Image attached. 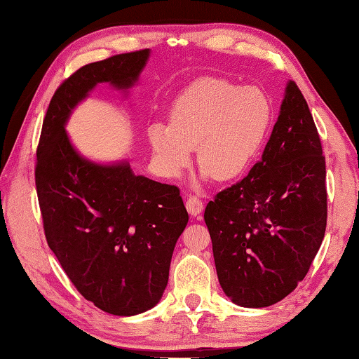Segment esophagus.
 Instances as JSON below:
<instances>
[{"mask_svg":"<svg viewBox=\"0 0 359 359\" xmlns=\"http://www.w3.org/2000/svg\"><path fill=\"white\" fill-rule=\"evenodd\" d=\"M187 210L191 216H199L203 210V202L199 196L189 194L187 199Z\"/></svg>","mask_w":359,"mask_h":359,"instance_id":"1","label":"esophagus"}]
</instances>
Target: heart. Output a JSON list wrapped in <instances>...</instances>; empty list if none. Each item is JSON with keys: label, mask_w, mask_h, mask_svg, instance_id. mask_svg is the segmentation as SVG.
Returning <instances> with one entry per match:
<instances>
[{"label": "heart", "mask_w": 359, "mask_h": 359, "mask_svg": "<svg viewBox=\"0 0 359 359\" xmlns=\"http://www.w3.org/2000/svg\"><path fill=\"white\" fill-rule=\"evenodd\" d=\"M271 123V104L256 86L207 77L193 83L170 112V126L152 123L149 143L165 177L197 162L217 180H231L255 162Z\"/></svg>", "instance_id": "b5f03b06"}]
</instances>
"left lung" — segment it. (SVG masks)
<instances>
[{"label":"left lung","instance_id":"8db88e82","mask_svg":"<svg viewBox=\"0 0 359 359\" xmlns=\"http://www.w3.org/2000/svg\"><path fill=\"white\" fill-rule=\"evenodd\" d=\"M203 219L220 287L238 306H273L306 278L327 225L325 157L294 81L262 158L208 202Z\"/></svg>","mask_w":359,"mask_h":359}]
</instances>
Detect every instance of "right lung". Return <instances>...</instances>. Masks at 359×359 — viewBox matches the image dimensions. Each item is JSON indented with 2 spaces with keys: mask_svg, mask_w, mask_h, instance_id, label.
I'll return each instance as SVG.
<instances>
[{
  "mask_svg": "<svg viewBox=\"0 0 359 359\" xmlns=\"http://www.w3.org/2000/svg\"><path fill=\"white\" fill-rule=\"evenodd\" d=\"M148 57L149 49L118 53L75 71L53 94L36 148L48 245L79 293L116 316L143 313L160 301L188 212L175 185L135 175L126 162L97 165L79 156L65 123L98 83L131 88Z\"/></svg>",
  "mask_w": 359,
  "mask_h": 359,
  "instance_id": "1",
  "label": "right lung"
}]
</instances>
